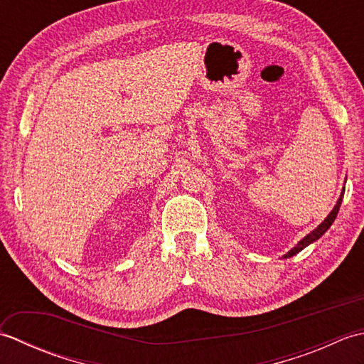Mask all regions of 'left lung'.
<instances>
[{
  "instance_id": "left-lung-1",
  "label": "left lung",
  "mask_w": 364,
  "mask_h": 364,
  "mask_svg": "<svg viewBox=\"0 0 364 364\" xmlns=\"http://www.w3.org/2000/svg\"><path fill=\"white\" fill-rule=\"evenodd\" d=\"M343 197H344V189L341 191V196H339V198H338V202H336V205H335V208L333 210L330 211V214L327 215L326 219H323V222L322 223H319L318 227H316L311 233H308L304 239H300V241L297 242V245H294L292 249L286 253V255H283V258H291V257H294V255H297L299 252H301L305 249V247H308L310 244H313L314 241H318V239L326 233V231L331 227V223L335 222V219H336V215H338V211H339V206H341V202H343Z\"/></svg>"
}]
</instances>
